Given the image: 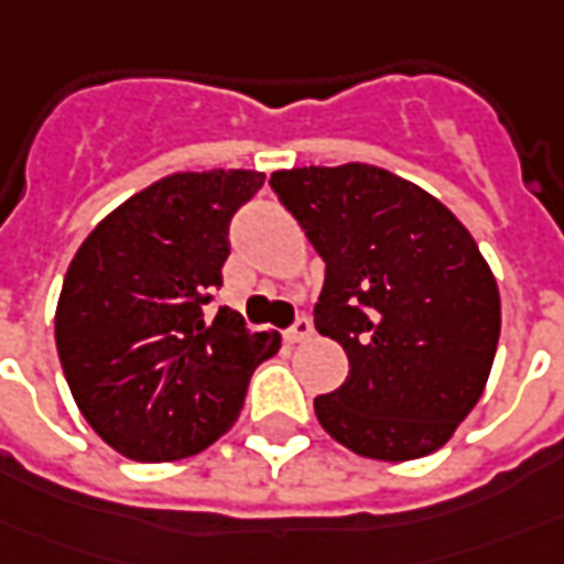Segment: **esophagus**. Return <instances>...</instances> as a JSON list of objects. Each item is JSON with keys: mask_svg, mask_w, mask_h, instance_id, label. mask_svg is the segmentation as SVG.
Here are the masks:
<instances>
[{"mask_svg": "<svg viewBox=\"0 0 564 564\" xmlns=\"http://www.w3.org/2000/svg\"><path fill=\"white\" fill-rule=\"evenodd\" d=\"M306 337H313V325H310V319H297L289 332H285V340H289V344H304Z\"/></svg>", "mask_w": 564, "mask_h": 564, "instance_id": "obj_1", "label": "esophagus"}]
</instances>
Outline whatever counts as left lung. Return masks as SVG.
<instances>
[{"mask_svg": "<svg viewBox=\"0 0 564 564\" xmlns=\"http://www.w3.org/2000/svg\"><path fill=\"white\" fill-rule=\"evenodd\" d=\"M325 260L316 328L349 359L316 399L325 433L371 460L438 452L482 395L500 291L476 239L426 189L365 162L273 171Z\"/></svg>", "mask_w": 564, "mask_h": 564, "instance_id": "1", "label": "left lung"}]
</instances>
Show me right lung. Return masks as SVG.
I'll return each instance as SVG.
<instances>
[{
  "mask_svg": "<svg viewBox=\"0 0 564 564\" xmlns=\"http://www.w3.org/2000/svg\"><path fill=\"white\" fill-rule=\"evenodd\" d=\"M260 171H177L104 217L69 260L54 340L69 393L128 460L169 464L230 430L248 380L282 347L239 313L202 306L224 285L230 217Z\"/></svg>",
  "mask_w": 564,
  "mask_h": 564,
  "instance_id": "obj_1",
  "label": "right lung"
}]
</instances>
